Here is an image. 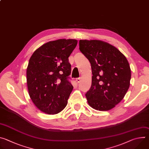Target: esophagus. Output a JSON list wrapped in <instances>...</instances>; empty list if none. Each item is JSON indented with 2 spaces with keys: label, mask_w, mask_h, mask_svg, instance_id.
I'll return each mask as SVG.
<instances>
[{
  "label": "esophagus",
  "mask_w": 149,
  "mask_h": 149,
  "mask_svg": "<svg viewBox=\"0 0 149 149\" xmlns=\"http://www.w3.org/2000/svg\"><path fill=\"white\" fill-rule=\"evenodd\" d=\"M76 81L77 83H79V82L81 81V78H78L76 79Z\"/></svg>",
  "instance_id": "esophagus-1"
}]
</instances>
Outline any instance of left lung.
Returning a JSON list of instances; mask_svg holds the SVG:
<instances>
[{"label": "left lung", "instance_id": "left-lung-1", "mask_svg": "<svg viewBox=\"0 0 149 149\" xmlns=\"http://www.w3.org/2000/svg\"><path fill=\"white\" fill-rule=\"evenodd\" d=\"M80 51L91 65L92 84L86 96L91 107L109 111L128 91L131 69L126 57L115 47L100 40H80Z\"/></svg>", "mask_w": 149, "mask_h": 149}]
</instances>
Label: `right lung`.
<instances>
[{"label": "right lung", "instance_id": "right-lung-1", "mask_svg": "<svg viewBox=\"0 0 149 149\" xmlns=\"http://www.w3.org/2000/svg\"><path fill=\"white\" fill-rule=\"evenodd\" d=\"M73 39L49 41L38 48L29 59L26 70L29 95L36 107L47 114L65 109L73 86L68 57L77 45Z\"/></svg>", "mask_w": 149, "mask_h": 149}]
</instances>
